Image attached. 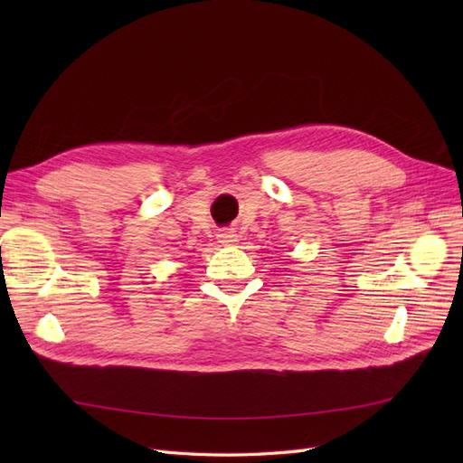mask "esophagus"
Segmentation results:
<instances>
[{
    "label": "esophagus",
    "mask_w": 463,
    "mask_h": 463,
    "mask_svg": "<svg viewBox=\"0 0 463 463\" xmlns=\"http://www.w3.org/2000/svg\"><path fill=\"white\" fill-rule=\"evenodd\" d=\"M218 240L222 245H233L237 241V233L233 230H222L218 233Z\"/></svg>",
    "instance_id": "1"
}]
</instances>
